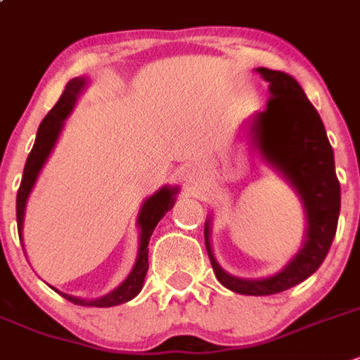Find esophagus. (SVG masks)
Returning a JSON list of instances; mask_svg holds the SVG:
<instances>
[{"label": "esophagus", "instance_id": "1", "mask_svg": "<svg viewBox=\"0 0 360 360\" xmlns=\"http://www.w3.org/2000/svg\"><path fill=\"white\" fill-rule=\"evenodd\" d=\"M187 182L198 184V169H196V167H189V169H187Z\"/></svg>", "mask_w": 360, "mask_h": 360}]
</instances>
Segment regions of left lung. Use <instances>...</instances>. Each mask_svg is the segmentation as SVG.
Here are the masks:
<instances>
[{
  "instance_id": "obj_1",
  "label": "left lung",
  "mask_w": 360,
  "mask_h": 360,
  "mask_svg": "<svg viewBox=\"0 0 360 360\" xmlns=\"http://www.w3.org/2000/svg\"><path fill=\"white\" fill-rule=\"evenodd\" d=\"M257 71L269 84L271 98L268 108L252 121V143L302 198L309 221L307 240L283 271L262 280L236 278L223 271L210 248L209 226L205 229V246L214 273L226 289L239 295L268 296L295 288L323 264L338 230L341 186L321 117L298 82L288 72L268 68Z\"/></svg>"
}]
</instances>
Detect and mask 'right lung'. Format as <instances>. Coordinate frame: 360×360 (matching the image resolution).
<instances>
[{
	"label": "right lung",
	"mask_w": 360,
	"mask_h": 360,
	"mask_svg": "<svg viewBox=\"0 0 360 360\" xmlns=\"http://www.w3.org/2000/svg\"><path fill=\"white\" fill-rule=\"evenodd\" d=\"M85 80L84 78H72L68 85H65L62 96L58 98V101L55 103V107L46 114V117L42 120V123L39 124L37 137H35V143L32 151H30L28 158H26L25 171H22L21 186L18 191V203H15V214H18V230L19 237L22 239L21 230H22V217H25V205L26 198H28L30 191L34 187L35 178H37L39 171H41L42 164L46 162L49 151H51L53 144L57 141L58 134L62 130V121L69 115V112L75 107V101L77 96L80 94V91L84 89ZM174 194L176 189H171V187H164L158 193H155L153 196L148 198L144 202L143 209L139 214V226H141V248H139V257H137V262H135L134 269L128 275V278L121 283L120 288H115L114 291L105 295L103 298L98 300H82L77 296H69L60 292L65 300H69L75 305H84V307H114V305H120V303L128 302V300L135 298L139 295L141 289H143L144 276L148 273V243H150V237L153 233V229L157 226V223L164 217V214L167 210H171L174 203ZM57 291V289H55Z\"/></svg>",
	"instance_id": "obj_1"
}]
</instances>
